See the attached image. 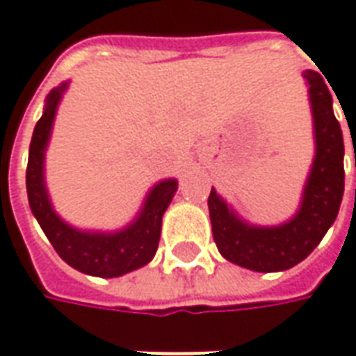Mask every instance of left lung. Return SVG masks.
Masks as SVG:
<instances>
[{
  "instance_id": "obj_1",
  "label": "left lung",
  "mask_w": 356,
  "mask_h": 356,
  "mask_svg": "<svg viewBox=\"0 0 356 356\" xmlns=\"http://www.w3.org/2000/svg\"><path fill=\"white\" fill-rule=\"evenodd\" d=\"M308 83L316 156L310 168L299 212L277 227H256L241 221L212 188L208 210L213 241L225 260L254 272H283L302 262L334 225L343 188V133L334 115V100L322 74L305 71Z\"/></svg>"
}]
</instances>
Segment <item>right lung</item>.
<instances>
[{"label": "right lung", "instance_id": "1", "mask_svg": "<svg viewBox=\"0 0 356 356\" xmlns=\"http://www.w3.org/2000/svg\"><path fill=\"white\" fill-rule=\"evenodd\" d=\"M67 83L49 92L46 109L34 127L26 165V193L29 204L40 227L67 264L79 272L98 277H119L148 264L158 250L161 233V216L168 210L171 198L177 193V181L165 179L146 196L143 210L129 227L118 233L79 231L61 220L48 198L44 183V152Z\"/></svg>", "mask_w": 356, "mask_h": 356}]
</instances>
